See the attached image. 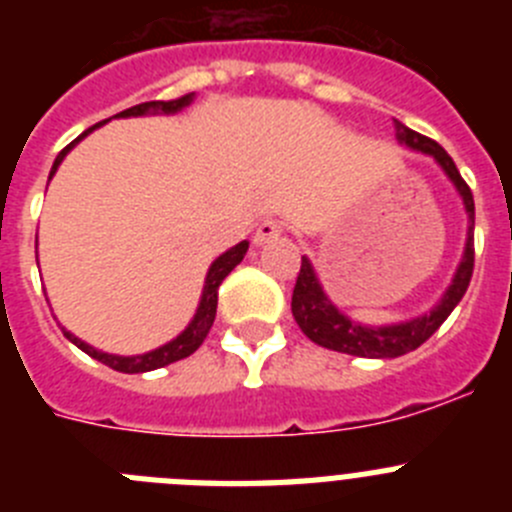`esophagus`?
I'll list each match as a JSON object with an SVG mask.
<instances>
[{"label":"esophagus","mask_w":512,"mask_h":512,"mask_svg":"<svg viewBox=\"0 0 512 512\" xmlns=\"http://www.w3.org/2000/svg\"><path fill=\"white\" fill-rule=\"evenodd\" d=\"M282 233H284V225L279 223V220H274V217H269V220H264V223L256 228V233H253V243H256V246H264V243L274 241V238H279Z\"/></svg>","instance_id":"esophagus-1"}]
</instances>
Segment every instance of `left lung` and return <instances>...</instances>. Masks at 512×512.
Here are the masks:
<instances>
[{"instance_id": "1", "label": "left lung", "mask_w": 512, "mask_h": 512, "mask_svg": "<svg viewBox=\"0 0 512 512\" xmlns=\"http://www.w3.org/2000/svg\"><path fill=\"white\" fill-rule=\"evenodd\" d=\"M397 125V140L402 146L413 148V151L428 153V156L436 158V164L441 166L443 174L449 176L454 182L456 192H459L461 202H464V210L469 215V230H467V246H464V256H461V264L456 269L454 279H451L449 289L443 292V297L438 300V305L431 312H425L420 318L405 320V323L395 325H361L356 320H351L348 315H343L333 302L328 300V295L323 292L318 282V274L312 269L310 259L302 256L300 274H297L295 292H292V315H295L297 325L302 328L307 338L318 346L330 348V351H338V354H351V356H366V359H395V356L408 354L415 351L420 343H425L428 338L441 328V323L451 315L456 305L461 302L464 292H467L469 282H472L474 271V197L472 189L467 187V182L461 179L459 169H456L454 158L438 146L436 140L425 138V135L415 133V130L405 128L402 122Z\"/></svg>"}]
</instances>
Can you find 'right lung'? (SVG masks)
<instances>
[{
  "instance_id": "right-lung-1",
  "label": "right lung",
  "mask_w": 512,
  "mask_h": 512,
  "mask_svg": "<svg viewBox=\"0 0 512 512\" xmlns=\"http://www.w3.org/2000/svg\"><path fill=\"white\" fill-rule=\"evenodd\" d=\"M192 99H194V94H184V97L169 99V102H143V104H135V107H130V110L117 112L115 117H138V115H148V112H153V115H156V112L171 115V112H179V110H184L187 104H192ZM99 125H102V122L92 125L89 130H84V133H81L74 143H69V146L58 153L56 161H53L51 176L56 174V169L61 166L63 156H66V153H69L71 148H74L76 143L84 138V135H89L94 128H99ZM246 251H248V241H241L238 246H233L230 251H225L223 256H217V259L212 261L210 271H207V277H205V289H202L200 307H197V312H194L192 323H189L187 328H184L182 333L174 338V341L166 343V346H158V348H153V351H148V354H140V356H115V354H104V351H97V348L89 346V343H84L81 338H76L74 333H69V330H63V336L69 338L74 346H79L84 354H89L92 359L102 361L104 366H110V369H115V372H122V374L153 372V369H161V366L174 364V361H179V359H187L189 354H194V351L202 346V341H205L207 333H210L212 320H215V312H217V289H220V284H223V279L228 277L230 271L241 264L243 256H246Z\"/></svg>"
}]
</instances>
